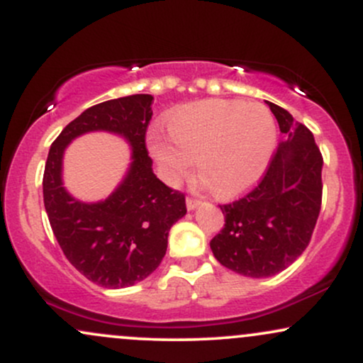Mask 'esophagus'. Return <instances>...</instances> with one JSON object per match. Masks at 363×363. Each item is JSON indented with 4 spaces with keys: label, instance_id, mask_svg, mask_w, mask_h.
<instances>
[{
    "label": "esophagus",
    "instance_id": "obj_1",
    "mask_svg": "<svg viewBox=\"0 0 363 363\" xmlns=\"http://www.w3.org/2000/svg\"><path fill=\"white\" fill-rule=\"evenodd\" d=\"M199 199H196V198H191V196H187L186 198V206H187V210H194V208H198L199 206Z\"/></svg>",
    "mask_w": 363,
    "mask_h": 363
}]
</instances>
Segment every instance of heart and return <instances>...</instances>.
<instances>
[{"label":"heart","mask_w":363,"mask_h":363,"mask_svg":"<svg viewBox=\"0 0 363 363\" xmlns=\"http://www.w3.org/2000/svg\"><path fill=\"white\" fill-rule=\"evenodd\" d=\"M169 143L153 135L150 150L170 182L189 176L194 160L211 193L230 198L249 189L272 158L277 128L259 102L203 101L174 112Z\"/></svg>","instance_id":"b5f03b06"}]
</instances>
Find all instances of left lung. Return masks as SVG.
<instances>
[{"mask_svg": "<svg viewBox=\"0 0 363 363\" xmlns=\"http://www.w3.org/2000/svg\"><path fill=\"white\" fill-rule=\"evenodd\" d=\"M285 141H280L254 189L220 205L222 230L210 247L220 264L251 278L283 272L311 242L323 201V155L309 128L268 102Z\"/></svg>", "mask_w": 363, "mask_h": 363, "instance_id": "obj_1", "label": "left lung"}]
</instances>
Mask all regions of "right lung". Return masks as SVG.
Wrapping results in <instances>:
<instances>
[{
  "label": "right lung",
  "mask_w": 363,
  "mask_h": 363,
  "mask_svg": "<svg viewBox=\"0 0 363 363\" xmlns=\"http://www.w3.org/2000/svg\"><path fill=\"white\" fill-rule=\"evenodd\" d=\"M153 97L128 95L91 106L54 140L45 162L43 191L49 223L66 259L106 289L135 285L153 273L167 251L169 230L186 215V196L165 186L152 170L147 129ZM123 134L133 147L127 179L106 202L85 206L60 184L62 152L89 130Z\"/></svg>",
  "instance_id": "right-lung-1"
}]
</instances>
